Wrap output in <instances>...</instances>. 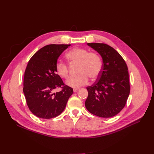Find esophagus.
Instances as JSON below:
<instances>
[{
    "instance_id": "34e87169",
    "label": "esophagus",
    "mask_w": 154,
    "mask_h": 154,
    "mask_svg": "<svg viewBox=\"0 0 154 154\" xmlns=\"http://www.w3.org/2000/svg\"><path fill=\"white\" fill-rule=\"evenodd\" d=\"M78 90H79L78 88H74V89H73V91H74V92H77Z\"/></svg>"
}]
</instances>
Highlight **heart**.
Returning <instances> with one entry per match:
<instances>
[{
  "label": "heart",
  "instance_id": "heart-1",
  "mask_svg": "<svg viewBox=\"0 0 154 154\" xmlns=\"http://www.w3.org/2000/svg\"><path fill=\"white\" fill-rule=\"evenodd\" d=\"M66 57L71 64L79 63V75L70 77L66 81L68 86L75 88H79L88 83L89 77L92 79H96L100 76L103 62L98 53L89 52L84 48H77L68 52ZM56 71L57 75L63 78H67L69 74L68 66L61 61L56 63Z\"/></svg>",
  "mask_w": 154,
  "mask_h": 154
}]
</instances>
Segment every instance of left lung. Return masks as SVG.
Returning <instances> with one entry per match:
<instances>
[{
    "mask_svg": "<svg viewBox=\"0 0 154 154\" xmlns=\"http://www.w3.org/2000/svg\"><path fill=\"white\" fill-rule=\"evenodd\" d=\"M101 55L103 68L88 92L85 101L88 111L102 118H109L120 112L128 98L130 86L127 65L112 47L103 43H88Z\"/></svg>",
    "mask_w": 154,
    "mask_h": 154,
    "instance_id": "left-lung-1",
    "label": "left lung"
}]
</instances>
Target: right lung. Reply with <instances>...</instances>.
<instances>
[{
	"mask_svg": "<svg viewBox=\"0 0 154 154\" xmlns=\"http://www.w3.org/2000/svg\"><path fill=\"white\" fill-rule=\"evenodd\" d=\"M70 45H49L37 51L29 61L24 76L23 92L30 111L36 116L50 119L60 115L73 93L56 74L58 57ZM58 87L62 90L53 93Z\"/></svg>",
	"mask_w": 154,
	"mask_h": 154,
	"instance_id": "1",
	"label": "right lung"
}]
</instances>
